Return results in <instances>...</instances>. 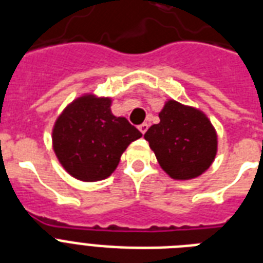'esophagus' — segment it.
Masks as SVG:
<instances>
[{"label": "esophagus", "instance_id": "esophagus-1", "mask_svg": "<svg viewBox=\"0 0 263 263\" xmlns=\"http://www.w3.org/2000/svg\"><path fill=\"white\" fill-rule=\"evenodd\" d=\"M138 130H140L142 134H145V132L148 130V123H142V125L138 126Z\"/></svg>", "mask_w": 263, "mask_h": 263}]
</instances>
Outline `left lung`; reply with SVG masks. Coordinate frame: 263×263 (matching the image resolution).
Instances as JSON below:
<instances>
[{
	"label": "left lung",
	"instance_id": "obj_1",
	"mask_svg": "<svg viewBox=\"0 0 263 263\" xmlns=\"http://www.w3.org/2000/svg\"><path fill=\"white\" fill-rule=\"evenodd\" d=\"M160 122L145 133L163 171L172 179L189 180L202 175L215 161L217 133L202 111L167 100Z\"/></svg>",
	"mask_w": 263,
	"mask_h": 263
}]
</instances>
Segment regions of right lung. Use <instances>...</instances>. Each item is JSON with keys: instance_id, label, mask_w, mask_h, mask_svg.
<instances>
[{"instance_id": "obj_1", "label": "right lung", "mask_w": 263, "mask_h": 263, "mask_svg": "<svg viewBox=\"0 0 263 263\" xmlns=\"http://www.w3.org/2000/svg\"><path fill=\"white\" fill-rule=\"evenodd\" d=\"M111 98L84 93L65 107L52 127V149L69 175L83 182L108 178L122 153L142 134L111 112Z\"/></svg>"}]
</instances>
